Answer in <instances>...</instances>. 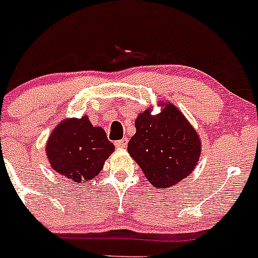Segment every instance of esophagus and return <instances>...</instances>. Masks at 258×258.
Listing matches in <instances>:
<instances>
[{
	"label": "esophagus",
	"mask_w": 258,
	"mask_h": 258,
	"mask_svg": "<svg viewBox=\"0 0 258 258\" xmlns=\"http://www.w3.org/2000/svg\"><path fill=\"white\" fill-rule=\"evenodd\" d=\"M115 146H116L117 148H125L127 146V139L122 138V139H120V141H116L115 142Z\"/></svg>",
	"instance_id": "34e87169"
}]
</instances>
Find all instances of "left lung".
I'll return each instance as SVG.
<instances>
[{"label": "left lung", "mask_w": 258, "mask_h": 258, "mask_svg": "<svg viewBox=\"0 0 258 258\" xmlns=\"http://www.w3.org/2000/svg\"><path fill=\"white\" fill-rule=\"evenodd\" d=\"M136 129L127 152L156 188H169L195 170L200 137L175 106L167 103L156 116L146 110L137 117Z\"/></svg>", "instance_id": "obj_1"}]
</instances>
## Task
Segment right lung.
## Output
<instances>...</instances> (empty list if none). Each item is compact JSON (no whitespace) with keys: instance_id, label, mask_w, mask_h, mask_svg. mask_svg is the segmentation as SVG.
<instances>
[{"instance_id":"1","label":"right lung","mask_w":258,"mask_h":258,"mask_svg":"<svg viewBox=\"0 0 258 258\" xmlns=\"http://www.w3.org/2000/svg\"><path fill=\"white\" fill-rule=\"evenodd\" d=\"M113 150L105 131L93 126L87 116L58 124L46 146L52 169L78 185L93 180Z\"/></svg>"}]
</instances>
